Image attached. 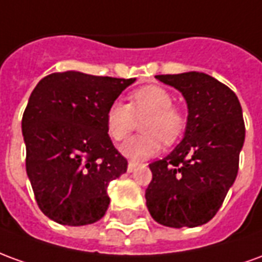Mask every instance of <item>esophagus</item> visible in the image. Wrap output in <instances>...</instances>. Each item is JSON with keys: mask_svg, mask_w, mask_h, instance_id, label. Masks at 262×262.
<instances>
[{"mask_svg": "<svg viewBox=\"0 0 262 262\" xmlns=\"http://www.w3.org/2000/svg\"><path fill=\"white\" fill-rule=\"evenodd\" d=\"M137 165L139 164H137L136 161H129V163H127V171H129V172H132V171L136 168Z\"/></svg>", "mask_w": 262, "mask_h": 262, "instance_id": "esophagus-1", "label": "esophagus"}]
</instances>
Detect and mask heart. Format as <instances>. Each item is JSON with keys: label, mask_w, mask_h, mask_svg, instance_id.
Wrapping results in <instances>:
<instances>
[{"label": "heart", "mask_w": 262, "mask_h": 262, "mask_svg": "<svg viewBox=\"0 0 262 262\" xmlns=\"http://www.w3.org/2000/svg\"><path fill=\"white\" fill-rule=\"evenodd\" d=\"M174 98L160 85H146L130 94V102L114 101L109 105L105 123L109 137L120 142L142 122L143 135L127 139L120 146V153L132 160H146L159 153L161 143L170 146L182 136L187 127L184 111L172 105Z\"/></svg>", "instance_id": "obj_1"}]
</instances>
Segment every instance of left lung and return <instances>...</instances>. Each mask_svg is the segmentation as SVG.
Listing matches in <instances>:
<instances>
[{
  "label": "left lung",
  "mask_w": 262,
  "mask_h": 262,
  "mask_svg": "<svg viewBox=\"0 0 262 262\" xmlns=\"http://www.w3.org/2000/svg\"><path fill=\"white\" fill-rule=\"evenodd\" d=\"M156 78L184 95L188 122L182 142L148 164L153 180L146 205L160 225L196 227L217 213L236 180L246 136L242 105L229 86L205 73Z\"/></svg>",
  "instance_id": "left-lung-1"
}]
</instances>
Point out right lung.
<instances>
[{
  "mask_svg": "<svg viewBox=\"0 0 262 262\" xmlns=\"http://www.w3.org/2000/svg\"><path fill=\"white\" fill-rule=\"evenodd\" d=\"M133 82L64 71L46 75L32 91L22 116L26 174L49 219L84 226L105 214L109 182L127 170L106 132L105 115Z\"/></svg>",
  "mask_w": 262,
  "mask_h": 262,
  "instance_id": "1",
  "label": "right lung"
}]
</instances>
